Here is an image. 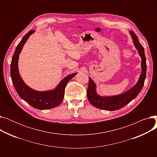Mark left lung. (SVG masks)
<instances>
[{
    "label": "left lung",
    "instance_id": "obj_1",
    "mask_svg": "<svg viewBox=\"0 0 157 157\" xmlns=\"http://www.w3.org/2000/svg\"><path fill=\"white\" fill-rule=\"evenodd\" d=\"M130 34L133 39L134 44L137 49L139 55L141 58V73L137 83L127 92L122 94L111 96L102 97L96 92V85L93 80L89 77V84L87 89V97L89 102L95 108L106 111H116L123 108L138 95L141 92L144 83L146 74V60L144 54V49L133 31Z\"/></svg>",
    "mask_w": 157,
    "mask_h": 157
}]
</instances>
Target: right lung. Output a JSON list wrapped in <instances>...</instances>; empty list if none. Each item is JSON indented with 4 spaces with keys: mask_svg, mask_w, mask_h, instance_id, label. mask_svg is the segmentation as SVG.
I'll use <instances>...</instances> for the list:
<instances>
[{
    "mask_svg": "<svg viewBox=\"0 0 157 157\" xmlns=\"http://www.w3.org/2000/svg\"><path fill=\"white\" fill-rule=\"evenodd\" d=\"M34 32L32 30H30L16 46L11 63V77L14 87L21 98L36 109H49L57 107L62 103L64 97L66 85L77 73L69 74L63 78L54 90L45 92L36 91L25 83L18 71L19 55L29 36Z\"/></svg>",
    "mask_w": 157,
    "mask_h": 157,
    "instance_id": "obj_1",
    "label": "right lung"
}]
</instances>
